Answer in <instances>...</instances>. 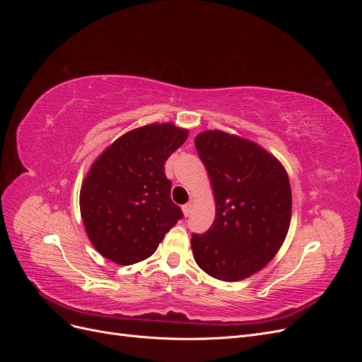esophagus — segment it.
Here are the masks:
<instances>
[{"label": "esophagus", "instance_id": "esophagus-1", "mask_svg": "<svg viewBox=\"0 0 362 362\" xmlns=\"http://www.w3.org/2000/svg\"><path fill=\"white\" fill-rule=\"evenodd\" d=\"M182 213H184V216H185V217H189V216H190V213H192V204H185V205H182Z\"/></svg>", "mask_w": 362, "mask_h": 362}]
</instances>
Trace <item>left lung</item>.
Instances as JSON below:
<instances>
[{
  "label": "left lung",
  "instance_id": "1",
  "mask_svg": "<svg viewBox=\"0 0 362 362\" xmlns=\"http://www.w3.org/2000/svg\"><path fill=\"white\" fill-rule=\"evenodd\" d=\"M194 146L216 199L211 228L192 235L194 261L216 279H245L264 267L286 240L291 218L288 175L266 149L223 131H204Z\"/></svg>",
  "mask_w": 362,
  "mask_h": 362
}]
</instances>
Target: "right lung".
<instances>
[{"label": "right lung", "instance_id": "right-lung-1", "mask_svg": "<svg viewBox=\"0 0 362 362\" xmlns=\"http://www.w3.org/2000/svg\"><path fill=\"white\" fill-rule=\"evenodd\" d=\"M189 136L173 124H151L120 136L95 160L81 185L87 237L103 257L129 266L157 250L182 218L170 199L164 163Z\"/></svg>", "mask_w": 362, "mask_h": 362}]
</instances>
